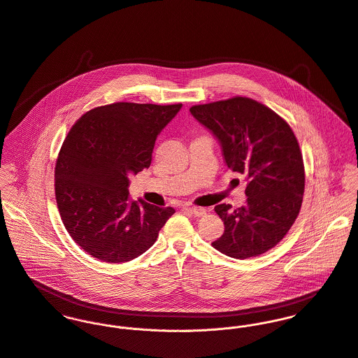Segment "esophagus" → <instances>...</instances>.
<instances>
[{
  "mask_svg": "<svg viewBox=\"0 0 358 358\" xmlns=\"http://www.w3.org/2000/svg\"><path fill=\"white\" fill-rule=\"evenodd\" d=\"M188 210H189L192 215H196V217H203V215H206V209H203V208L188 206Z\"/></svg>",
  "mask_w": 358,
  "mask_h": 358,
  "instance_id": "obj_1",
  "label": "esophagus"
}]
</instances>
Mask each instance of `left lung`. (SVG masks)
<instances>
[{
	"label": "left lung",
	"instance_id": "8db88e82",
	"mask_svg": "<svg viewBox=\"0 0 358 358\" xmlns=\"http://www.w3.org/2000/svg\"><path fill=\"white\" fill-rule=\"evenodd\" d=\"M189 112L217 138L225 164L249 180L245 206H215L225 229L212 245L234 259L266 253L281 242L301 208L304 166L292 129L245 96L195 105Z\"/></svg>",
	"mask_w": 358,
	"mask_h": 358
}]
</instances>
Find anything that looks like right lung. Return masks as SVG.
Wrapping results in <instances>:
<instances>
[{
  "label": "right lung",
  "mask_w": 358,
  "mask_h": 358,
  "mask_svg": "<svg viewBox=\"0 0 358 358\" xmlns=\"http://www.w3.org/2000/svg\"><path fill=\"white\" fill-rule=\"evenodd\" d=\"M181 106L116 102L88 110L71 129L55 166V196L66 231L92 257L141 256L174 215L131 201L129 174L150 166L157 136Z\"/></svg>",
  "instance_id": "obj_1"
}]
</instances>
